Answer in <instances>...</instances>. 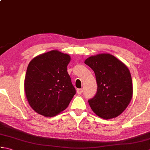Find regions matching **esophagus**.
Wrapping results in <instances>:
<instances>
[{
	"instance_id": "1",
	"label": "esophagus",
	"mask_w": 150,
	"mask_h": 150,
	"mask_svg": "<svg viewBox=\"0 0 150 150\" xmlns=\"http://www.w3.org/2000/svg\"><path fill=\"white\" fill-rule=\"evenodd\" d=\"M82 91H83V90H82V89H78V90H77V93L79 95H81L82 93Z\"/></svg>"
}]
</instances>
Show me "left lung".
<instances>
[{"mask_svg": "<svg viewBox=\"0 0 150 150\" xmlns=\"http://www.w3.org/2000/svg\"><path fill=\"white\" fill-rule=\"evenodd\" d=\"M84 63L94 71L98 86L95 96L88 100L92 111L104 119L120 115L133 96L132 80L128 67L109 53L91 56Z\"/></svg>", "mask_w": 150, "mask_h": 150, "instance_id": "left-lung-1", "label": "left lung"}]
</instances>
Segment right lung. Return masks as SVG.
I'll return each instance as SVG.
<instances>
[{"label":"right lung","instance_id":"obj_1","mask_svg":"<svg viewBox=\"0 0 150 150\" xmlns=\"http://www.w3.org/2000/svg\"><path fill=\"white\" fill-rule=\"evenodd\" d=\"M71 57L58 50L38 55L28 64L24 91L31 108L46 117L66 109L76 91L67 71Z\"/></svg>","mask_w":150,"mask_h":150}]
</instances>
